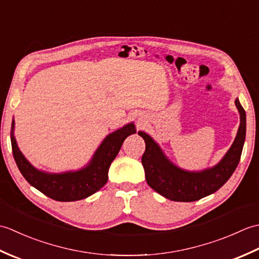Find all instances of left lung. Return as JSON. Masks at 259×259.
Segmentation results:
<instances>
[{
    "label": "left lung",
    "mask_w": 259,
    "mask_h": 259,
    "mask_svg": "<svg viewBox=\"0 0 259 259\" xmlns=\"http://www.w3.org/2000/svg\"><path fill=\"white\" fill-rule=\"evenodd\" d=\"M235 104L240 115V124L232 147L217 164L200 171H189L176 166L153 138L139 131L138 135L146 142L141 162L148 185L169 200L189 202L213 194L226 184L238 166L246 138V112L238 98Z\"/></svg>",
    "instance_id": "left-lung-1"
}]
</instances>
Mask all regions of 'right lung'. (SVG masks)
Here are the masks:
<instances>
[{
	"label": "right lung",
	"instance_id": "1",
	"mask_svg": "<svg viewBox=\"0 0 259 259\" xmlns=\"http://www.w3.org/2000/svg\"><path fill=\"white\" fill-rule=\"evenodd\" d=\"M14 119L11 126V144L14 160L27 183L57 201L81 200L100 190L108 181L110 164L117 157L126 137L136 134L134 122L109 134L93 153L87 166L65 172H47L32 166L18 147L14 136Z\"/></svg>",
	"mask_w": 259,
	"mask_h": 259
}]
</instances>
